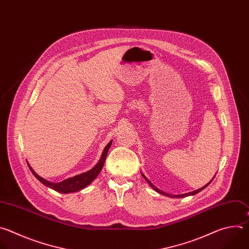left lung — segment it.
Listing matches in <instances>:
<instances>
[{"label":"left lung","mask_w":249,"mask_h":249,"mask_svg":"<svg viewBox=\"0 0 249 249\" xmlns=\"http://www.w3.org/2000/svg\"><path fill=\"white\" fill-rule=\"evenodd\" d=\"M141 175H142V177L144 178V179L149 183V185H150L156 192H158V193H160V194H163V195H166V196H168V197H171V198H182V197H186V196H189V195H194V194H196V193H198V192H200L201 190H203L205 187H207L211 182H212V180L214 179V178H215V176H214V178L207 183V184H205L204 186H202L201 188H199V189H196V190H194V191H191V192H187V193H183V194H169V193H166V192H164V191H162V190H160L159 188H157L150 180H149L145 176H144V174H142L141 173Z\"/></svg>","instance_id":"1"}]
</instances>
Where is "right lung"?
Segmentation results:
<instances>
[{
    "instance_id": "right-lung-1",
    "label": "right lung",
    "mask_w": 249,
    "mask_h": 249,
    "mask_svg": "<svg viewBox=\"0 0 249 249\" xmlns=\"http://www.w3.org/2000/svg\"><path fill=\"white\" fill-rule=\"evenodd\" d=\"M112 141L111 140L107 145L106 147L104 148V151L101 155V158L100 160H99V162L89 171L85 172V173H82L80 175H77V176H74L72 178H69L63 181H60V182H51L43 178H41L40 176H38L34 170L31 168V166L28 164L27 162V165L31 171V173L34 175V177L39 180L41 181L44 185H46L47 187L49 188H52L58 192H61V193H71V192H76V191H79L83 188H85L87 185H89L97 177L98 175L100 174V172L102 171L103 169V166H104V163L106 161V157H107V154H108V151L109 149L112 145Z\"/></svg>"
}]
</instances>
